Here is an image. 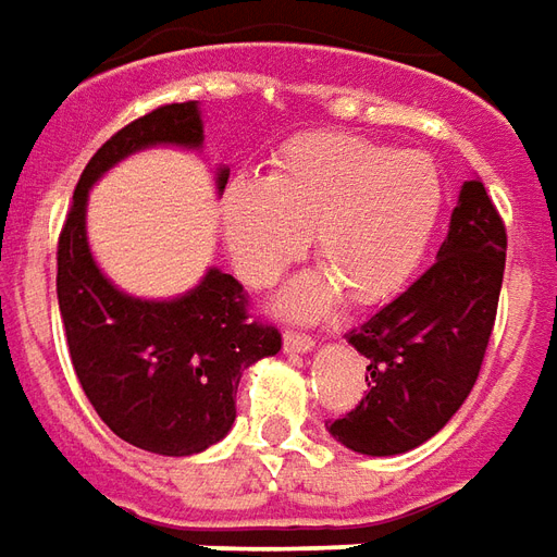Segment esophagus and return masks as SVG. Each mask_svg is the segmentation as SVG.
Instances as JSON below:
<instances>
[{
  "mask_svg": "<svg viewBox=\"0 0 557 557\" xmlns=\"http://www.w3.org/2000/svg\"><path fill=\"white\" fill-rule=\"evenodd\" d=\"M285 350L287 354H311L314 350V338L302 333H285Z\"/></svg>",
  "mask_w": 557,
  "mask_h": 557,
  "instance_id": "1",
  "label": "esophagus"
}]
</instances>
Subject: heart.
Here are the masks:
<instances>
[{"mask_svg": "<svg viewBox=\"0 0 557 557\" xmlns=\"http://www.w3.org/2000/svg\"><path fill=\"white\" fill-rule=\"evenodd\" d=\"M441 176L420 149H389L360 134L294 137L267 180L236 176L222 195V234L248 285H272L311 251L321 270L275 297L285 318L309 321L345 294L377 306L420 267L441 215Z\"/></svg>", "mask_w": 557, "mask_h": 557, "instance_id": "obj_1", "label": "heart"}]
</instances>
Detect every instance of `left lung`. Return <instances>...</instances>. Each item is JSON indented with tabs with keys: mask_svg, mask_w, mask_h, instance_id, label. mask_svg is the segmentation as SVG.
Returning a JSON list of instances; mask_svg holds the SVG:
<instances>
[{
	"mask_svg": "<svg viewBox=\"0 0 557 557\" xmlns=\"http://www.w3.org/2000/svg\"><path fill=\"white\" fill-rule=\"evenodd\" d=\"M507 234L480 176L461 183L437 260L345 338L366 357V398L330 423L342 447L398 456L437 435L474 386L495 326Z\"/></svg>",
	"mask_w": 557,
	"mask_h": 557,
	"instance_id": "obj_1",
	"label": "left lung"
}]
</instances>
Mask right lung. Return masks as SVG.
I'll use <instances>...</instances> for the list:
<instances>
[{
    "instance_id": "right-lung-1",
    "label": "right lung",
    "mask_w": 557,
    "mask_h": 557,
    "mask_svg": "<svg viewBox=\"0 0 557 557\" xmlns=\"http://www.w3.org/2000/svg\"><path fill=\"white\" fill-rule=\"evenodd\" d=\"M152 146L200 152V104L146 113L86 164L59 236V314L77 381L110 432L146 453L195 456L231 432L239 377L275 357L282 335L248 321L243 285L219 267L168 299L134 297L101 272L86 234L89 191L110 168ZM227 176L231 168H215L219 195Z\"/></svg>"
}]
</instances>
